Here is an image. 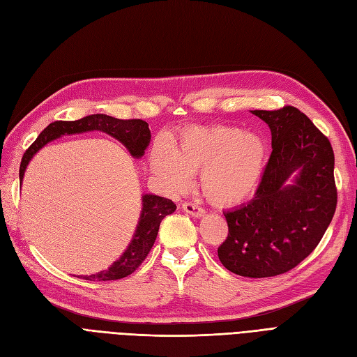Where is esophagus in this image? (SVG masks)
<instances>
[{
	"label": "esophagus",
	"instance_id": "obj_1",
	"mask_svg": "<svg viewBox=\"0 0 357 357\" xmlns=\"http://www.w3.org/2000/svg\"><path fill=\"white\" fill-rule=\"evenodd\" d=\"M182 209L185 211L187 213H190V215H192V216H197V218H202V216H204V213H206V211L202 208V206L195 204V203H191V202L183 203V204H182Z\"/></svg>",
	"mask_w": 357,
	"mask_h": 357
}]
</instances>
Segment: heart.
<instances>
[{"mask_svg":"<svg viewBox=\"0 0 357 357\" xmlns=\"http://www.w3.org/2000/svg\"><path fill=\"white\" fill-rule=\"evenodd\" d=\"M266 144L252 132L233 126L190 128L157 142L151 169L169 190L183 191L190 175L200 174L206 197L221 206L245 202L261 179Z\"/></svg>","mask_w":357,"mask_h":357,"instance_id":"1","label":"heart"}]
</instances>
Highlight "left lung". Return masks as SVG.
I'll list each match as a JSON object with an SVG mask.
<instances>
[{"instance_id":"1","label":"left lung","mask_w":357,"mask_h":357,"mask_svg":"<svg viewBox=\"0 0 357 357\" xmlns=\"http://www.w3.org/2000/svg\"><path fill=\"white\" fill-rule=\"evenodd\" d=\"M271 130L273 151L255 199L224 212L222 266L243 278H273L295 268L319 245L337 209L333 149L298 108L252 111ZM294 171V184L284 182Z\"/></svg>"}]
</instances>
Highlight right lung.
Wrapping results in <instances>:
<instances>
[{"label":"right lung","instance_id":"1","mask_svg":"<svg viewBox=\"0 0 357 357\" xmlns=\"http://www.w3.org/2000/svg\"><path fill=\"white\" fill-rule=\"evenodd\" d=\"M89 130H100L114 136L136 158L144 155L145 148L148 146L149 139H151V132L148 129V123L139 119L120 120L105 116V114H93V116H87L75 121H53L40 133V136L26 149L24 157H22L19 169L20 182L24 179V174L29 160L40 148L62 135L83 133ZM175 209L176 204L172 200L158 197V195L154 194H145L142 197V213L139 225L136 228L128 250L108 270H103L91 275H83V279L90 282H108L119 280L130 275L145 261L149 250H151L158 233L160 222L163 221L165 216L174 213Z\"/></svg>","mask_w":357,"mask_h":357}]
</instances>
